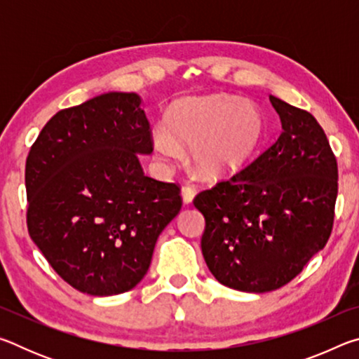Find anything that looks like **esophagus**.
I'll return each mask as SVG.
<instances>
[{
  "label": "esophagus",
  "mask_w": 359,
  "mask_h": 359,
  "mask_svg": "<svg viewBox=\"0 0 359 359\" xmlns=\"http://www.w3.org/2000/svg\"><path fill=\"white\" fill-rule=\"evenodd\" d=\"M182 199H184L185 204H191L194 196H196V190H194V187L191 185H185L184 188H182Z\"/></svg>",
  "instance_id": "esophagus-1"
}]
</instances>
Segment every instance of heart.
Listing matches in <instances>:
<instances>
[{
	"label": "heart",
	"instance_id": "b5f03b06",
	"mask_svg": "<svg viewBox=\"0 0 359 359\" xmlns=\"http://www.w3.org/2000/svg\"><path fill=\"white\" fill-rule=\"evenodd\" d=\"M264 121L250 101L212 95L182 100L169 109L166 130L156 128L151 147L161 161L180 156L190 145V161L205 179L224 177L238 171L257 150Z\"/></svg>",
	"mask_w": 359,
	"mask_h": 359
}]
</instances>
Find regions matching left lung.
I'll return each mask as SVG.
<instances>
[{"mask_svg":"<svg viewBox=\"0 0 359 359\" xmlns=\"http://www.w3.org/2000/svg\"><path fill=\"white\" fill-rule=\"evenodd\" d=\"M269 101L282 123L276 144L194 198L205 218V264L224 287L245 293L283 287L323 250L337 198V161L318 121Z\"/></svg>","mask_w":359,"mask_h":359,"instance_id":"left-lung-1","label":"left lung"}]
</instances>
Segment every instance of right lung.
I'll return each instance as SVG.
<instances>
[{
  "label": "right lung",
  "mask_w": 359,
  "mask_h": 359,
  "mask_svg": "<svg viewBox=\"0 0 359 359\" xmlns=\"http://www.w3.org/2000/svg\"><path fill=\"white\" fill-rule=\"evenodd\" d=\"M137 93L109 92L47 121L25 166L28 233L57 274L92 296L130 291L182 208L144 174L150 125Z\"/></svg>",
  "instance_id": "obj_1"
}]
</instances>
